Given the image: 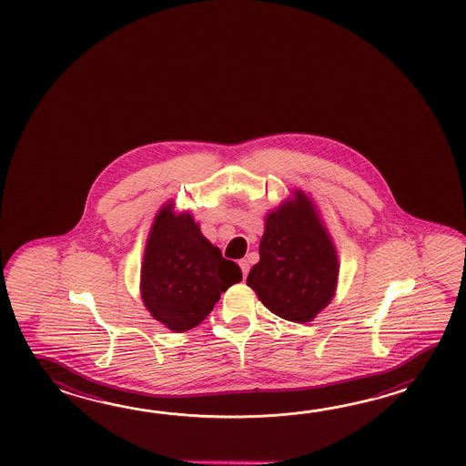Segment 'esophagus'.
I'll return each mask as SVG.
<instances>
[{"instance_id": "34e87169", "label": "esophagus", "mask_w": 466, "mask_h": 466, "mask_svg": "<svg viewBox=\"0 0 466 466\" xmlns=\"http://www.w3.org/2000/svg\"><path fill=\"white\" fill-rule=\"evenodd\" d=\"M239 268H241V273H243V278L248 277V271H249V263H248V259H239Z\"/></svg>"}]
</instances>
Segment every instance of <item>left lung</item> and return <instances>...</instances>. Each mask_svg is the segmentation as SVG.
Returning a JSON list of instances; mask_svg holds the SVG:
<instances>
[{
	"label": "left lung",
	"mask_w": 466,
	"mask_h": 466,
	"mask_svg": "<svg viewBox=\"0 0 466 466\" xmlns=\"http://www.w3.org/2000/svg\"><path fill=\"white\" fill-rule=\"evenodd\" d=\"M337 248L317 207L301 189L265 218L259 261L247 285L277 317L308 323L329 305L337 291Z\"/></svg>",
	"instance_id": "left-lung-1"
}]
</instances>
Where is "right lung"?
<instances>
[{"label": "right lung", "instance_id": "1", "mask_svg": "<svg viewBox=\"0 0 466 466\" xmlns=\"http://www.w3.org/2000/svg\"><path fill=\"white\" fill-rule=\"evenodd\" d=\"M239 281V267L203 237L191 213H177L173 201L165 203L149 229L141 263V299L151 317L175 333L188 331Z\"/></svg>", "mask_w": 466, "mask_h": 466}]
</instances>
